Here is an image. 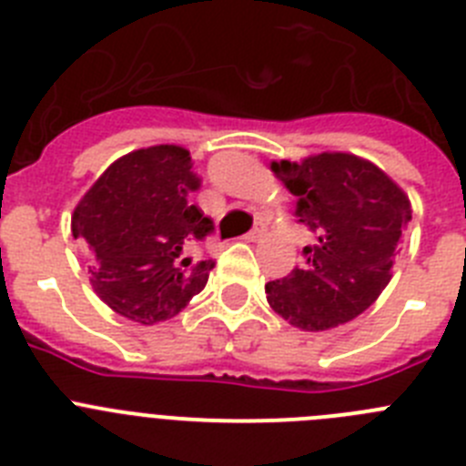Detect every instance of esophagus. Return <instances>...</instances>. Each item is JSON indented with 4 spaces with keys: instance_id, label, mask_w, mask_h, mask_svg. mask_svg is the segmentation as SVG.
<instances>
[{
    "instance_id": "obj_1",
    "label": "esophagus",
    "mask_w": 466,
    "mask_h": 466,
    "mask_svg": "<svg viewBox=\"0 0 466 466\" xmlns=\"http://www.w3.org/2000/svg\"><path fill=\"white\" fill-rule=\"evenodd\" d=\"M263 230H266V228H263V226H254V228L249 230V233H247V236H245V240H249V242L261 240V238H263Z\"/></svg>"
}]
</instances>
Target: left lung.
<instances>
[{"instance_id":"8db88e82","label":"left lung","mask_w":466,"mask_h":466,"mask_svg":"<svg viewBox=\"0 0 466 466\" xmlns=\"http://www.w3.org/2000/svg\"><path fill=\"white\" fill-rule=\"evenodd\" d=\"M270 170L296 196L299 224L315 236V245L303 247L300 268L266 284L270 308L303 331L355 319L392 278L394 252L410 221L409 198L352 154L279 160Z\"/></svg>"}]
</instances>
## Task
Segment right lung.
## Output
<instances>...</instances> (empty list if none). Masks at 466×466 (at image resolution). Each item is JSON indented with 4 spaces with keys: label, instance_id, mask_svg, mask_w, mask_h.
Segmentation results:
<instances>
[{
    "label": "right lung",
    "instance_id": "obj_1",
    "mask_svg": "<svg viewBox=\"0 0 466 466\" xmlns=\"http://www.w3.org/2000/svg\"><path fill=\"white\" fill-rule=\"evenodd\" d=\"M196 188L188 151L160 144L111 163L81 198L72 236L93 249L90 284L111 310L156 324L203 291L214 261H191L187 252L214 224L191 205Z\"/></svg>",
    "mask_w": 466,
    "mask_h": 466
}]
</instances>
